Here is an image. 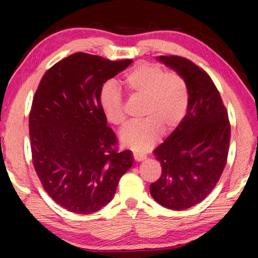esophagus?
<instances>
[{
    "label": "esophagus",
    "mask_w": 258,
    "mask_h": 258,
    "mask_svg": "<svg viewBox=\"0 0 258 258\" xmlns=\"http://www.w3.org/2000/svg\"><path fill=\"white\" fill-rule=\"evenodd\" d=\"M134 158H135V161L141 162V161L146 160L147 156L144 154H141V153H134Z\"/></svg>",
    "instance_id": "1"
}]
</instances>
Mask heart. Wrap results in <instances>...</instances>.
Returning a JSON list of instances; mask_svg holds the SVG:
<instances>
[{
  "mask_svg": "<svg viewBox=\"0 0 258 258\" xmlns=\"http://www.w3.org/2000/svg\"><path fill=\"white\" fill-rule=\"evenodd\" d=\"M126 93L143 97V121L132 123L122 130L123 146L136 151H146L160 139L162 130L174 132L184 118L189 105V89L185 80L177 73H165L160 66L140 62L123 77ZM98 101L111 124L125 123L123 96L119 88L108 81L101 87Z\"/></svg>",
  "mask_w": 258,
  "mask_h": 258,
  "instance_id": "b5f03b06",
  "label": "heart"
}]
</instances>
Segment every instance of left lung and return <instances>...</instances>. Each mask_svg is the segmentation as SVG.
Returning <instances> with one entry per match:
<instances>
[{
  "instance_id": "obj_1",
  "label": "left lung",
  "mask_w": 258,
  "mask_h": 258,
  "mask_svg": "<svg viewBox=\"0 0 258 258\" xmlns=\"http://www.w3.org/2000/svg\"><path fill=\"white\" fill-rule=\"evenodd\" d=\"M157 59L185 80L189 105L181 124L154 150L162 174L150 184V194L168 209L185 210L216 186L227 164L230 123L216 86L203 69L181 56Z\"/></svg>"
}]
</instances>
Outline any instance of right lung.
I'll use <instances>...</instances> for the list:
<instances>
[{"mask_svg":"<svg viewBox=\"0 0 258 258\" xmlns=\"http://www.w3.org/2000/svg\"><path fill=\"white\" fill-rule=\"evenodd\" d=\"M132 62L75 52L52 66L35 93L29 114L35 171L48 195L72 213L107 206L133 165L132 151L116 148L98 101L101 87Z\"/></svg>","mask_w":258,"mask_h":258,"instance_id":"obj_1","label":"right lung"}]
</instances>
